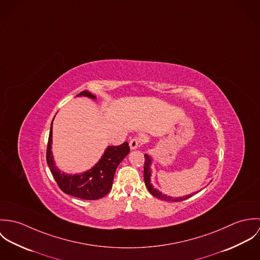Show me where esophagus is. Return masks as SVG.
Returning <instances> with one entry per match:
<instances>
[{
    "mask_svg": "<svg viewBox=\"0 0 260 260\" xmlns=\"http://www.w3.org/2000/svg\"><path fill=\"white\" fill-rule=\"evenodd\" d=\"M141 138L140 137H138V136H135V137H133L131 140H130V142H129V145H130V148L132 149H136L137 147H139L140 146V144H141Z\"/></svg>",
    "mask_w": 260,
    "mask_h": 260,
    "instance_id": "1",
    "label": "esophagus"
}]
</instances>
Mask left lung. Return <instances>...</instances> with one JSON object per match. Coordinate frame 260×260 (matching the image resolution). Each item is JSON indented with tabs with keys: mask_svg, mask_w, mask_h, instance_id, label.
I'll return each instance as SVG.
<instances>
[{
	"mask_svg": "<svg viewBox=\"0 0 260 260\" xmlns=\"http://www.w3.org/2000/svg\"><path fill=\"white\" fill-rule=\"evenodd\" d=\"M145 157V162H144V181H145V185L147 187V189L149 190V192L154 196V197H157L161 200H165V201H172V202H177V201H182V200H185L187 198L191 197L192 195H194L195 193L191 194V195H186L183 197H178V198H173V197H170V196H166L164 194H162L161 192H159L158 190L154 189L152 184L150 183V165H151V158L149 157L147 154L144 155ZM197 193V192H196Z\"/></svg>",
	"mask_w": 260,
	"mask_h": 260,
	"instance_id": "8db88e82",
	"label": "left lung"
}]
</instances>
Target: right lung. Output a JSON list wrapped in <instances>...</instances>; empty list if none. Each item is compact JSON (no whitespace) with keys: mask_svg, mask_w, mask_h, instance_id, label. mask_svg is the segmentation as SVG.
Segmentation results:
<instances>
[{"mask_svg":"<svg viewBox=\"0 0 260 260\" xmlns=\"http://www.w3.org/2000/svg\"><path fill=\"white\" fill-rule=\"evenodd\" d=\"M82 95L92 99L96 98L95 95L87 90L78 94V96ZM52 126L53 121L48 139L46 158L48 166L59 188L66 194L85 200H97L107 195L112 188L115 171L118 165L130 152L128 143L124 142L118 146H109L100 161L89 171L78 175H68L60 172L53 160L51 152Z\"/></svg>","mask_w":260,"mask_h":260,"instance_id":"1","label":"right lung"}]
</instances>
